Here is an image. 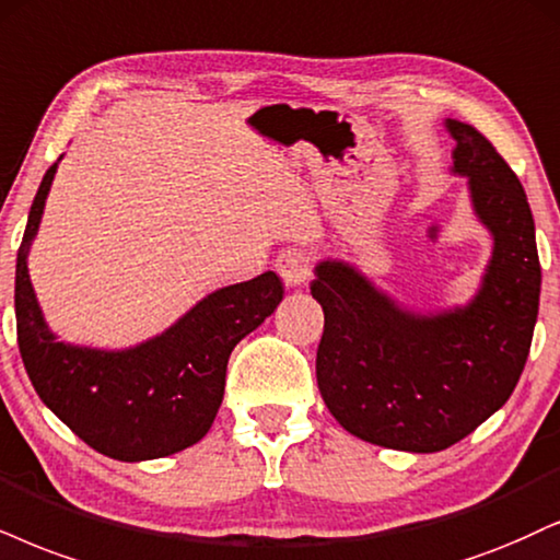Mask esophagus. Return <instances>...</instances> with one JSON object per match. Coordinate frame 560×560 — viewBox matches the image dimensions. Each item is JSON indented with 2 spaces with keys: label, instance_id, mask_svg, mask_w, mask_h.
<instances>
[{
  "label": "esophagus",
  "instance_id": "esophagus-1",
  "mask_svg": "<svg viewBox=\"0 0 560 560\" xmlns=\"http://www.w3.org/2000/svg\"><path fill=\"white\" fill-rule=\"evenodd\" d=\"M275 269H278L285 288H301L312 278V259L303 248H285L275 259Z\"/></svg>",
  "mask_w": 560,
  "mask_h": 560
}]
</instances>
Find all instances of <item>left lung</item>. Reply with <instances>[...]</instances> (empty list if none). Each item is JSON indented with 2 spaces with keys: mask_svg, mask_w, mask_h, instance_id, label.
Here are the masks:
<instances>
[{
  "mask_svg": "<svg viewBox=\"0 0 560 560\" xmlns=\"http://www.w3.org/2000/svg\"><path fill=\"white\" fill-rule=\"evenodd\" d=\"M452 174L467 178L472 215L493 248L470 301L407 306L348 259L314 267L324 312L316 384L337 423L369 444L433 454L506 405L540 306L535 220L520 178L470 124L444 119Z\"/></svg>",
  "mask_w": 560,
  "mask_h": 560,
  "instance_id": "left-lung-1",
  "label": "left lung"
}]
</instances>
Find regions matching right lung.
Listing matches in <instances>:
<instances>
[{"mask_svg":"<svg viewBox=\"0 0 560 560\" xmlns=\"http://www.w3.org/2000/svg\"><path fill=\"white\" fill-rule=\"evenodd\" d=\"M61 158L27 212L15 267L18 345L33 389L95 452L119 462L184 452L210 431L233 348L282 301L275 272L218 288L148 340L108 350L61 342L33 291L27 257Z\"/></svg>","mask_w":560,"mask_h":560,"instance_id":"1","label":"right lung"}]
</instances>
